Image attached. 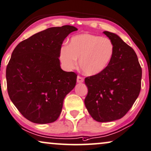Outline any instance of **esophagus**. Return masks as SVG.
I'll return each instance as SVG.
<instances>
[{
  "instance_id": "34e87169",
  "label": "esophagus",
  "mask_w": 151,
  "mask_h": 151,
  "mask_svg": "<svg viewBox=\"0 0 151 151\" xmlns=\"http://www.w3.org/2000/svg\"><path fill=\"white\" fill-rule=\"evenodd\" d=\"M83 82H84V78L83 77H81V76H78L77 77V83H83Z\"/></svg>"
}]
</instances>
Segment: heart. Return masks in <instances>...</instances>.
<instances>
[{
    "mask_svg": "<svg viewBox=\"0 0 151 151\" xmlns=\"http://www.w3.org/2000/svg\"><path fill=\"white\" fill-rule=\"evenodd\" d=\"M114 53V44L109 38L80 34L72 37L68 46L62 47L60 60L66 69H73L79 59V66L83 73L96 76L106 69Z\"/></svg>",
    "mask_w": 151,
    "mask_h": 151,
    "instance_id": "b5f03b06",
    "label": "heart"
}]
</instances>
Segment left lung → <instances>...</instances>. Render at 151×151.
Listing matches in <instances>:
<instances>
[{"instance_id":"obj_1","label":"left lung","mask_w":151,"mask_h":151,"mask_svg":"<svg viewBox=\"0 0 151 151\" xmlns=\"http://www.w3.org/2000/svg\"><path fill=\"white\" fill-rule=\"evenodd\" d=\"M103 33L114 44V56L104 71L85 79V104L94 120L109 122L121 119L132 107L140 92L142 71L130 46L114 33Z\"/></svg>"}]
</instances>
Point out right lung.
I'll return each mask as SVG.
<instances>
[{
    "instance_id": "right-lung-1",
    "label": "right lung",
    "mask_w": 151,
    "mask_h": 151,
    "mask_svg": "<svg viewBox=\"0 0 151 151\" xmlns=\"http://www.w3.org/2000/svg\"><path fill=\"white\" fill-rule=\"evenodd\" d=\"M78 29L52 27L16 46L6 68L9 99L31 122L45 124L58 119L64 98L75 87L77 75L60 67L63 41Z\"/></svg>"
}]
</instances>
